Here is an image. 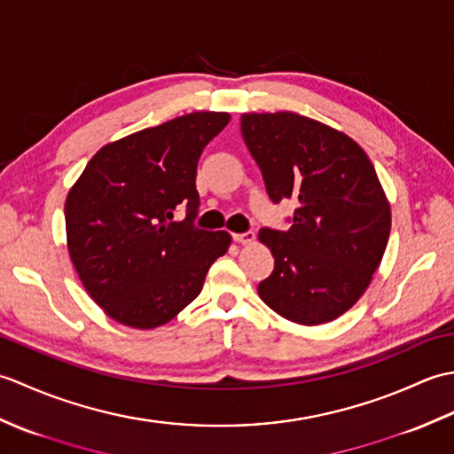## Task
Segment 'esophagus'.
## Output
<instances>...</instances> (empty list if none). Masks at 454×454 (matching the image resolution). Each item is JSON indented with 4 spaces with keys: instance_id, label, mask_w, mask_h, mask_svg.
Here are the masks:
<instances>
[{
    "instance_id": "34e87169",
    "label": "esophagus",
    "mask_w": 454,
    "mask_h": 454,
    "mask_svg": "<svg viewBox=\"0 0 454 454\" xmlns=\"http://www.w3.org/2000/svg\"><path fill=\"white\" fill-rule=\"evenodd\" d=\"M234 242L247 246L255 242V232H244V234H234Z\"/></svg>"
}]
</instances>
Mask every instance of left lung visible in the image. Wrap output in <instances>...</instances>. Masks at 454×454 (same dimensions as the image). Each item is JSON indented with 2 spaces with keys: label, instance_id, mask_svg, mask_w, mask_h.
Wrapping results in <instances>:
<instances>
[{
  "label": "left lung",
  "instance_id": "8db88e82",
  "mask_svg": "<svg viewBox=\"0 0 454 454\" xmlns=\"http://www.w3.org/2000/svg\"><path fill=\"white\" fill-rule=\"evenodd\" d=\"M242 137L273 202L294 199L293 226L263 228L275 269L257 293L278 316L327 324L359 301L390 236V202L364 150L298 113H244Z\"/></svg>",
  "mask_w": 454,
  "mask_h": 454
}]
</instances>
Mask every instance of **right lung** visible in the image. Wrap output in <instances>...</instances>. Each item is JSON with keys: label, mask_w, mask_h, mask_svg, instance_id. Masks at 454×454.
Returning a JSON list of instances; mask_svg holds the SVG:
<instances>
[{"label": "right lung", "mask_w": 454, "mask_h": 454, "mask_svg": "<svg viewBox=\"0 0 454 454\" xmlns=\"http://www.w3.org/2000/svg\"><path fill=\"white\" fill-rule=\"evenodd\" d=\"M230 122L197 111L105 144L66 197L67 252L85 291L114 322L153 330L199 296L232 236L192 226L197 163ZM188 218L172 222L179 205Z\"/></svg>", "instance_id": "add662e5"}]
</instances>
